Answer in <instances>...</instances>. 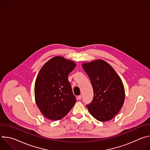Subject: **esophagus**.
Wrapping results in <instances>:
<instances>
[{"label": "esophagus", "instance_id": "esophagus-1", "mask_svg": "<svg viewBox=\"0 0 150 150\" xmlns=\"http://www.w3.org/2000/svg\"><path fill=\"white\" fill-rule=\"evenodd\" d=\"M81 98H82V96H81V95H80V96H78V99L79 100H80Z\"/></svg>", "mask_w": 150, "mask_h": 150}]
</instances>
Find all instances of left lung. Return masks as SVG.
<instances>
[{"label": "left lung", "mask_w": 150, "mask_h": 150, "mask_svg": "<svg viewBox=\"0 0 150 150\" xmlns=\"http://www.w3.org/2000/svg\"><path fill=\"white\" fill-rule=\"evenodd\" d=\"M90 79L94 92L92 101L86 105L90 113L97 120H111L121 109L125 100L123 84L109 63L97 60L82 65Z\"/></svg>", "instance_id": "obj_1"}]
</instances>
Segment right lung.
I'll list each match as a JSON object with an SVG mask.
<instances>
[{"label":"right lung","mask_w":150,"mask_h":150,"mask_svg":"<svg viewBox=\"0 0 150 150\" xmlns=\"http://www.w3.org/2000/svg\"><path fill=\"white\" fill-rule=\"evenodd\" d=\"M75 67L72 61L56 56L40 69L35 83V102L42 114L47 119H62L76 101L68 81V75Z\"/></svg>","instance_id":"add662e5"}]
</instances>
